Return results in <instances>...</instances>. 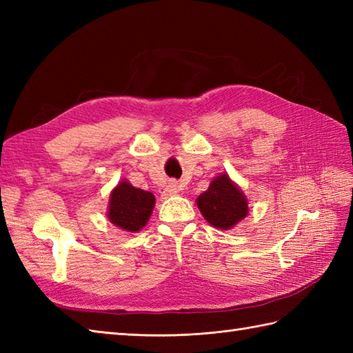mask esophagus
Wrapping results in <instances>:
<instances>
[{
    "instance_id": "1",
    "label": "esophagus",
    "mask_w": 353,
    "mask_h": 353,
    "mask_svg": "<svg viewBox=\"0 0 353 353\" xmlns=\"http://www.w3.org/2000/svg\"><path fill=\"white\" fill-rule=\"evenodd\" d=\"M179 191H181V185H179L176 181H170L168 185L165 186L162 196H163V199H168V197L176 196Z\"/></svg>"
}]
</instances>
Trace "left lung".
Listing matches in <instances>:
<instances>
[{"instance_id": "left-lung-1", "label": "left lung", "mask_w": 353, "mask_h": 353, "mask_svg": "<svg viewBox=\"0 0 353 353\" xmlns=\"http://www.w3.org/2000/svg\"><path fill=\"white\" fill-rule=\"evenodd\" d=\"M247 199L228 172L216 176L209 188L197 197V206L211 226L229 230L249 214Z\"/></svg>"}]
</instances>
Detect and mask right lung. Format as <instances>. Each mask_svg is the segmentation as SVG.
Returning <instances> with one entry per match:
<instances>
[{
	"label": "right lung",
	"instance_id": "add662e5",
	"mask_svg": "<svg viewBox=\"0 0 353 353\" xmlns=\"http://www.w3.org/2000/svg\"><path fill=\"white\" fill-rule=\"evenodd\" d=\"M154 201L152 192L134 188L127 181H121L110 192L108 219L119 229L138 232L147 224Z\"/></svg>",
	"mask_w": 353,
	"mask_h": 353
}]
</instances>
